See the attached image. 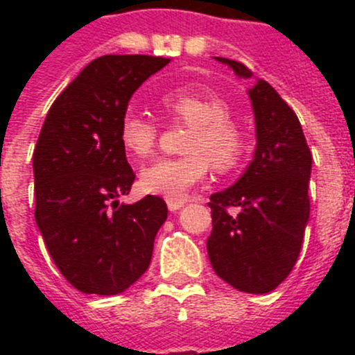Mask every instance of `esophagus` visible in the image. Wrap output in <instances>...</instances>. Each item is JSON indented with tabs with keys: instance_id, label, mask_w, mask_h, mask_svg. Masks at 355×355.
<instances>
[{
	"instance_id": "34e87169",
	"label": "esophagus",
	"mask_w": 355,
	"mask_h": 355,
	"mask_svg": "<svg viewBox=\"0 0 355 355\" xmlns=\"http://www.w3.org/2000/svg\"><path fill=\"white\" fill-rule=\"evenodd\" d=\"M167 206L171 211H178V209H181L184 206V200L181 199H167Z\"/></svg>"
}]
</instances>
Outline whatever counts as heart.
Here are the masks:
<instances>
[{"mask_svg":"<svg viewBox=\"0 0 355 355\" xmlns=\"http://www.w3.org/2000/svg\"><path fill=\"white\" fill-rule=\"evenodd\" d=\"M163 110L174 121L192 126L184 142L187 156L159 158L146 167L140 184L147 193L181 199L205 180L211 165L227 172L238 165L245 150V137L229 117V106L205 85L180 87L162 97ZM158 124L146 115L128 110L122 115L119 137L128 153L137 158L153 155L158 142Z\"/></svg>","mask_w":355,"mask_h":355,"instance_id":"heart-1","label":"heart"}]
</instances>
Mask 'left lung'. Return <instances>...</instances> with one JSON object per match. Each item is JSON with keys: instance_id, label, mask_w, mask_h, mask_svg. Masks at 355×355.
Wrapping results in <instances>:
<instances>
[{"instance_id": "obj_1", "label": "left lung", "mask_w": 355, "mask_h": 355, "mask_svg": "<svg viewBox=\"0 0 355 355\" xmlns=\"http://www.w3.org/2000/svg\"><path fill=\"white\" fill-rule=\"evenodd\" d=\"M240 78L241 62L215 56ZM256 119V150L233 187L209 197L213 229L208 256L222 281L245 293H268L293 270L309 220L311 150L293 110L270 83L249 90ZM229 207H238L236 216Z\"/></svg>"}]
</instances>
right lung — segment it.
<instances>
[{
	"instance_id": "right-lung-1",
	"label": "right lung",
	"mask_w": 355,
	"mask_h": 355,
	"mask_svg": "<svg viewBox=\"0 0 355 355\" xmlns=\"http://www.w3.org/2000/svg\"><path fill=\"white\" fill-rule=\"evenodd\" d=\"M171 58L106 55L49 108L33 150L35 220L53 261L76 290L117 295L149 268L162 197L119 205L135 181L119 126L135 90Z\"/></svg>"
}]
</instances>
